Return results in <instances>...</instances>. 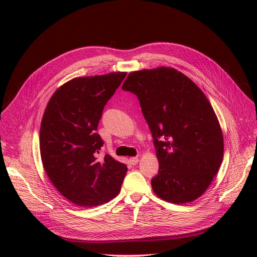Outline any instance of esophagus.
Segmentation results:
<instances>
[{
  "mask_svg": "<svg viewBox=\"0 0 257 257\" xmlns=\"http://www.w3.org/2000/svg\"><path fill=\"white\" fill-rule=\"evenodd\" d=\"M129 161H130L131 165L136 166V165H138V163H139V158H138V157H131V158L129 159Z\"/></svg>",
  "mask_w": 257,
  "mask_h": 257,
  "instance_id": "obj_1",
  "label": "esophagus"
}]
</instances>
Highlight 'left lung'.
<instances>
[{
    "instance_id": "1",
    "label": "left lung",
    "mask_w": 257,
    "mask_h": 257,
    "mask_svg": "<svg viewBox=\"0 0 257 257\" xmlns=\"http://www.w3.org/2000/svg\"><path fill=\"white\" fill-rule=\"evenodd\" d=\"M121 88L138 97L152 133L159 163L154 193L175 204L203 195L224 154L219 120L203 91L166 66L132 72Z\"/></svg>"
}]
</instances>
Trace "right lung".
<instances>
[{"mask_svg":"<svg viewBox=\"0 0 257 257\" xmlns=\"http://www.w3.org/2000/svg\"><path fill=\"white\" fill-rule=\"evenodd\" d=\"M126 75L72 79L47 105L39 133L43 165L57 191L78 206H97L113 199L126 176V165L109 154L99 157L104 143L97 133L104 107Z\"/></svg>","mask_w":257,"mask_h":257,"instance_id":"add662e5","label":"right lung"}]
</instances>
